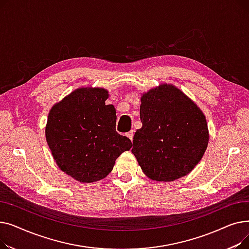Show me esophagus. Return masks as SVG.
<instances>
[{
	"mask_svg": "<svg viewBox=\"0 0 249 249\" xmlns=\"http://www.w3.org/2000/svg\"><path fill=\"white\" fill-rule=\"evenodd\" d=\"M126 136L130 139V140H133V136H134V133H133V131H130V132H128L127 134H126Z\"/></svg>",
	"mask_w": 249,
	"mask_h": 249,
	"instance_id": "obj_1",
	"label": "esophagus"
}]
</instances>
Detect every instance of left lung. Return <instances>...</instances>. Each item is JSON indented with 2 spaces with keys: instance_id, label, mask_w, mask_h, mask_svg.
<instances>
[{
  "instance_id": "obj_1",
  "label": "left lung",
  "mask_w": 249,
  "mask_h": 249,
  "mask_svg": "<svg viewBox=\"0 0 249 249\" xmlns=\"http://www.w3.org/2000/svg\"><path fill=\"white\" fill-rule=\"evenodd\" d=\"M140 120L131 151L149 178L173 181L202 160L209 142L206 117L174 85L162 84L141 96Z\"/></svg>"
}]
</instances>
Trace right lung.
<instances>
[{
  "instance_id": "1",
  "label": "right lung",
  "mask_w": 249,
  "mask_h": 249,
  "mask_svg": "<svg viewBox=\"0 0 249 249\" xmlns=\"http://www.w3.org/2000/svg\"><path fill=\"white\" fill-rule=\"evenodd\" d=\"M108 90L80 88L51 108L45 136L52 156L63 173L81 182L106 178L116 160L132 147L116 131V111L106 105Z\"/></svg>"
}]
</instances>
